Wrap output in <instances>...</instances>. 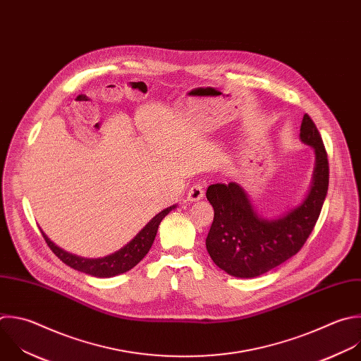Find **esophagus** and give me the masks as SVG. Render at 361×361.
Here are the masks:
<instances>
[{"label": "esophagus", "instance_id": "obj_1", "mask_svg": "<svg viewBox=\"0 0 361 361\" xmlns=\"http://www.w3.org/2000/svg\"><path fill=\"white\" fill-rule=\"evenodd\" d=\"M202 197H204V187H202V184L195 183L194 185H191V188L188 190V194H187L188 201H198Z\"/></svg>", "mask_w": 361, "mask_h": 361}]
</instances>
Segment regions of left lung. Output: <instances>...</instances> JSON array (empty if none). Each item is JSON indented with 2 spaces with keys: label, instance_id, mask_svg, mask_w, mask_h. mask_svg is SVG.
I'll return each instance as SVG.
<instances>
[{
  "label": "left lung",
  "instance_id": "8db88e82",
  "mask_svg": "<svg viewBox=\"0 0 361 361\" xmlns=\"http://www.w3.org/2000/svg\"><path fill=\"white\" fill-rule=\"evenodd\" d=\"M300 139L316 153L313 180L303 202L281 218L268 221L258 216L236 183H216L207 188L214 221L205 245L215 265L228 275H264L296 255L312 233L327 194L329 160L322 136L307 113L302 120Z\"/></svg>",
  "mask_w": 361,
  "mask_h": 361
}]
</instances>
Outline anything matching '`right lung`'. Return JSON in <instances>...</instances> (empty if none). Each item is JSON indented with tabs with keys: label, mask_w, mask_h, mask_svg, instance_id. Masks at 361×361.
Returning a JSON list of instances; mask_svg holds the SVG:
<instances>
[{
	"label": "right lung",
	"mask_w": 361,
	"mask_h": 361,
	"mask_svg": "<svg viewBox=\"0 0 361 361\" xmlns=\"http://www.w3.org/2000/svg\"><path fill=\"white\" fill-rule=\"evenodd\" d=\"M173 208H176V205H171V207L163 209L161 212H159L154 218H152V221L132 239L128 245H125L122 250H118L117 252L107 255L104 258L87 259V258L72 255V254L61 250L59 247H56L44 232H42V236L45 239V243L48 244V247L51 248V251L68 267H71L79 272L96 276V278H110V276H116V275L130 271L147 255V252L150 251V248L153 245V241L156 238V233H157L161 219Z\"/></svg>",
	"instance_id": "right-lung-1"
}]
</instances>
